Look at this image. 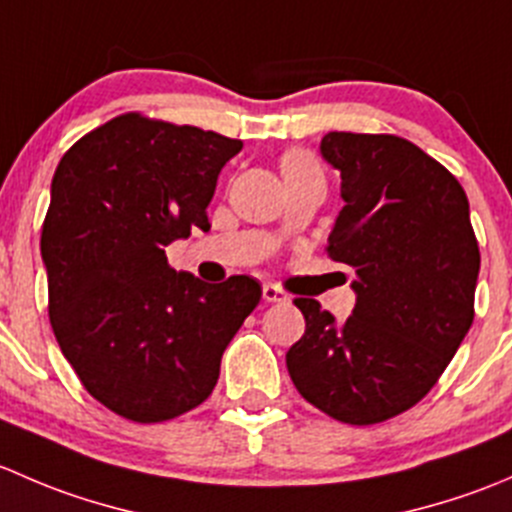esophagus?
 I'll use <instances>...</instances> for the list:
<instances>
[{
	"label": "esophagus",
	"mask_w": 512,
	"mask_h": 512,
	"mask_svg": "<svg viewBox=\"0 0 512 512\" xmlns=\"http://www.w3.org/2000/svg\"><path fill=\"white\" fill-rule=\"evenodd\" d=\"M262 297H265L267 302H272V304L287 302V292H285V289H282L280 285H272V282L262 285Z\"/></svg>",
	"instance_id": "esophagus-1"
}]
</instances>
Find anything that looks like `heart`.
Here are the masks:
<instances>
[{"mask_svg":"<svg viewBox=\"0 0 512 512\" xmlns=\"http://www.w3.org/2000/svg\"><path fill=\"white\" fill-rule=\"evenodd\" d=\"M309 168H317L309 153L292 151V153H287L285 158H282V173H285V175L297 173V170H309Z\"/></svg>","mask_w":512,"mask_h":512,"instance_id":"1","label":"heart"}]
</instances>
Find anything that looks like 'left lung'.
Returning <instances> with one entry per match:
<instances>
[{
    "instance_id": "8db88e82",
    "label": "left lung",
    "mask_w": 512,
    "mask_h": 512,
    "mask_svg": "<svg viewBox=\"0 0 512 512\" xmlns=\"http://www.w3.org/2000/svg\"><path fill=\"white\" fill-rule=\"evenodd\" d=\"M319 148L342 173L327 252L354 270L356 304L339 324L317 299H294L307 329L287 369L319 411L371 426L416 406L461 347L478 240L466 190L406 138L332 131Z\"/></svg>"
}]
</instances>
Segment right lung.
Segmentation results:
<instances>
[{
	"label": "right lung",
	"instance_id": "right-lung-1",
	"mask_svg": "<svg viewBox=\"0 0 512 512\" xmlns=\"http://www.w3.org/2000/svg\"><path fill=\"white\" fill-rule=\"evenodd\" d=\"M242 141L123 113L56 165L41 227L49 319L84 389L113 414L160 423L213 394L225 347L262 287L205 285L165 247L208 230L223 165Z\"/></svg>",
	"mask_w": 512,
	"mask_h": 512
}]
</instances>
